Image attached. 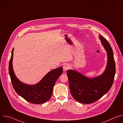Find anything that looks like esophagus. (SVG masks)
<instances>
[{
	"instance_id": "obj_1",
	"label": "esophagus",
	"mask_w": 123,
	"mask_h": 123,
	"mask_svg": "<svg viewBox=\"0 0 123 123\" xmlns=\"http://www.w3.org/2000/svg\"><path fill=\"white\" fill-rule=\"evenodd\" d=\"M70 68V66L68 64H65L63 66V69L64 71H66V70Z\"/></svg>"
}]
</instances>
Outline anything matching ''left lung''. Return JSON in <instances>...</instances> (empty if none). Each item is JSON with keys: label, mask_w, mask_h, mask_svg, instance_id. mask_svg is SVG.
<instances>
[{"label": "left lung", "mask_w": 123, "mask_h": 123, "mask_svg": "<svg viewBox=\"0 0 123 123\" xmlns=\"http://www.w3.org/2000/svg\"><path fill=\"white\" fill-rule=\"evenodd\" d=\"M101 43L108 54V63L104 73L99 76L89 78L73 70H68L70 92L77 101L83 104L92 103L106 94L113 84L116 72L112 48L108 41L99 36Z\"/></svg>", "instance_id": "obj_1"}]
</instances>
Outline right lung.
I'll list each match as a JSON object with an SVG mask.
<instances>
[{"label": "right lung", "mask_w": 123, "mask_h": 123, "mask_svg": "<svg viewBox=\"0 0 123 123\" xmlns=\"http://www.w3.org/2000/svg\"><path fill=\"white\" fill-rule=\"evenodd\" d=\"M13 51V48L9 62V72L14 90L17 94L30 103L35 104L45 103L51 97L54 86L57 78L62 74V67L52 70L37 84L28 85L21 82L13 72L12 65Z\"/></svg>", "instance_id": "right-lung-1"}]
</instances>
